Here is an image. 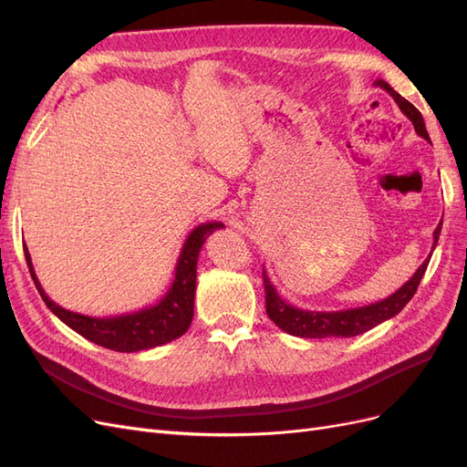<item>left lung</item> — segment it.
I'll return each mask as SVG.
<instances>
[{
	"instance_id": "left-lung-1",
	"label": "left lung",
	"mask_w": 467,
	"mask_h": 467,
	"mask_svg": "<svg viewBox=\"0 0 467 467\" xmlns=\"http://www.w3.org/2000/svg\"><path fill=\"white\" fill-rule=\"evenodd\" d=\"M376 88H381L384 91H388L393 101L398 103V107L401 109L403 115L413 122L415 132L425 138L427 142H431L429 132L425 120H422L420 112L407 101L405 97H401L398 91H395L388 81L384 79H376L374 81ZM441 230H442V220L441 223L436 225V230L432 234L434 244L432 249L438 244V237H441ZM431 255L429 259H425L417 273L409 278L405 285L393 292L388 298L362 306V307H350V309H338V312H312V309H302L296 307L292 304H288L286 300H282L275 285L268 278L266 271L263 268V285H265V294H266V316L271 317L282 331H286L288 335L294 337H304V338H325V337H355L360 333L370 331L376 325H379L381 321L391 319L393 316H398L401 309L407 306V302L413 298V294L417 292V286L420 285V278L425 275L427 266H429Z\"/></svg>"
}]
</instances>
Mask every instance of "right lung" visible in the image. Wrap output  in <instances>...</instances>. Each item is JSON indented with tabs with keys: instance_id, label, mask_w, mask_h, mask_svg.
<instances>
[{
	"instance_id": "right-lung-1",
	"label": "right lung",
	"mask_w": 467,
	"mask_h": 467,
	"mask_svg": "<svg viewBox=\"0 0 467 467\" xmlns=\"http://www.w3.org/2000/svg\"><path fill=\"white\" fill-rule=\"evenodd\" d=\"M220 222H204L189 234L187 242L182 244L181 255L175 266V278L171 286L165 292L163 298L144 309H138L132 314L115 316V317H91L64 309L52 302L45 288L40 286L36 278L35 266L31 261V253L23 244L26 266L35 280V286L45 300L50 312L66 323L69 329H74L88 341L101 345L105 348L117 352H138L153 347H161L165 343L175 341L177 337L185 335L194 316V290H196V261L206 237L222 228Z\"/></svg>"
}]
</instances>
